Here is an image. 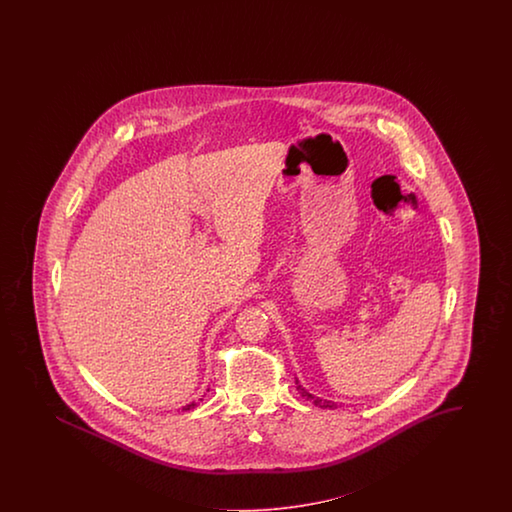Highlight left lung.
Listing matches in <instances>:
<instances>
[{
  "instance_id": "8db88e82",
  "label": "left lung",
  "mask_w": 512,
  "mask_h": 512,
  "mask_svg": "<svg viewBox=\"0 0 512 512\" xmlns=\"http://www.w3.org/2000/svg\"><path fill=\"white\" fill-rule=\"evenodd\" d=\"M298 390H300V394H302V396H306L308 400H313V403H315V405H319V407H332V402H326V400H319V398L311 396L310 392H306L304 388L298 387Z\"/></svg>"
}]
</instances>
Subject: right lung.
Returning <instances> with one entry per match:
<instances>
[{
	"instance_id": "add662e5",
	"label": "right lung",
	"mask_w": 512,
	"mask_h": 512,
	"mask_svg": "<svg viewBox=\"0 0 512 512\" xmlns=\"http://www.w3.org/2000/svg\"><path fill=\"white\" fill-rule=\"evenodd\" d=\"M191 407H195V403H191V405H187L186 411H187V409H191Z\"/></svg>"
}]
</instances>
